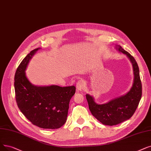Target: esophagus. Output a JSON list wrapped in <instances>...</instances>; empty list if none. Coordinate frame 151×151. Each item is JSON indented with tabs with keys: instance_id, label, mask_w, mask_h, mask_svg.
<instances>
[{
	"instance_id": "1",
	"label": "esophagus",
	"mask_w": 151,
	"mask_h": 151,
	"mask_svg": "<svg viewBox=\"0 0 151 151\" xmlns=\"http://www.w3.org/2000/svg\"><path fill=\"white\" fill-rule=\"evenodd\" d=\"M84 83H83V81L81 80H79L77 83H76V89H77V91H81L83 88H84Z\"/></svg>"
}]
</instances>
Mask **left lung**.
Masks as SVG:
<instances>
[{
  "label": "left lung",
  "instance_id": "left-lung-1",
  "mask_svg": "<svg viewBox=\"0 0 151 151\" xmlns=\"http://www.w3.org/2000/svg\"><path fill=\"white\" fill-rule=\"evenodd\" d=\"M116 47L119 51L127 55L133 64L134 78L132 88L125 95L104 104H97L91 96L86 95L92 115L102 124L109 126L116 125L129 119L135 112L142 96V84L137 62L134 58L120 45Z\"/></svg>",
  "mask_w": 151,
  "mask_h": 151
}]
</instances>
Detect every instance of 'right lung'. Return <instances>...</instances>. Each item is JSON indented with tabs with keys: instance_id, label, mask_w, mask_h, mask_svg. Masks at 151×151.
<instances>
[{
	"instance_id": "right-lung-1",
	"label": "right lung",
	"mask_w": 151,
	"mask_h": 151,
	"mask_svg": "<svg viewBox=\"0 0 151 151\" xmlns=\"http://www.w3.org/2000/svg\"><path fill=\"white\" fill-rule=\"evenodd\" d=\"M39 49L31 51L17 69L14 82L16 102L23 114L35 125L44 129H57L66 122L70 101L76 88L57 85L36 86L28 81L24 71Z\"/></svg>"
}]
</instances>
